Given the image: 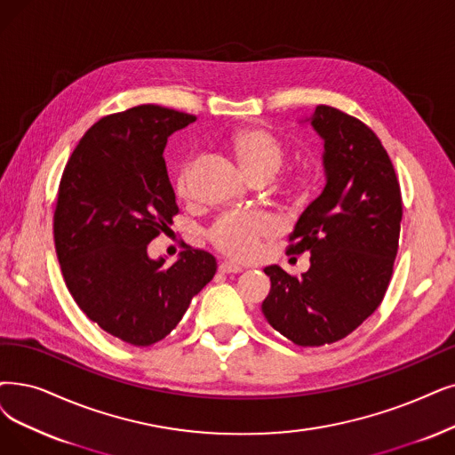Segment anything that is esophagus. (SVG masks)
<instances>
[{
    "mask_svg": "<svg viewBox=\"0 0 455 455\" xmlns=\"http://www.w3.org/2000/svg\"><path fill=\"white\" fill-rule=\"evenodd\" d=\"M218 268H220V272H226V275H237V272H243V267L233 261H222Z\"/></svg>",
    "mask_w": 455,
    "mask_h": 455,
    "instance_id": "34e87169",
    "label": "esophagus"
}]
</instances>
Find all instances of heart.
<instances>
[{
    "mask_svg": "<svg viewBox=\"0 0 455 455\" xmlns=\"http://www.w3.org/2000/svg\"><path fill=\"white\" fill-rule=\"evenodd\" d=\"M231 148L246 173L256 179L275 177L282 168L283 151L278 140L259 126H244L231 136ZM192 164H187L177 177V194L190 196ZM275 229L272 220L261 212H226L211 226L209 237L216 248L233 258L246 259L253 256L258 244Z\"/></svg>",
    "mask_w": 455,
    "mask_h": 455,
    "instance_id": "b5f03b06",
    "label": "heart"
}]
</instances>
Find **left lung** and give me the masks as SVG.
I'll list each match as a JSON object with an SVG mask.
<instances>
[{"instance_id": "1", "label": "left lung", "mask_w": 455, "mask_h": 455, "mask_svg": "<svg viewBox=\"0 0 455 455\" xmlns=\"http://www.w3.org/2000/svg\"><path fill=\"white\" fill-rule=\"evenodd\" d=\"M323 140V192L304 209L289 251H310L297 278L265 267L261 304L272 329L302 347L351 334L383 300L397 253L402 192L388 153L368 126L332 106L306 117Z\"/></svg>"}]
</instances>
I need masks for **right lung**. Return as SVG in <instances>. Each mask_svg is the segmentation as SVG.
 <instances>
[{
  "mask_svg": "<svg viewBox=\"0 0 455 455\" xmlns=\"http://www.w3.org/2000/svg\"><path fill=\"white\" fill-rule=\"evenodd\" d=\"M194 121L155 104L102 117L60 183L53 239L70 295L102 331L138 347L166 338L216 272L204 250L180 251L172 265L148 253L179 212L168 138Z\"/></svg>",
  "mask_w": 455,
  "mask_h": 455,
  "instance_id": "obj_1",
  "label": "right lung"
}]
</instances>
